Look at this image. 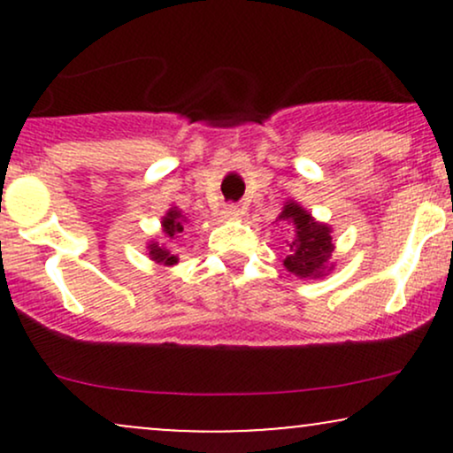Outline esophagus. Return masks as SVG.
I'll return each instance as SVG.
<instances>
[{"label": "esophagus", "instance_id": "obj_1", "mask_svg": "<svg viewBox=\"0 0 453 453\" xmlns=\"http://www.w3.org/2000/svg\"><path fill=\"white\" fill-rule=\"evenodd\" d=\"M241 206H238V204H226V206H223V215H226V217H238V215H241Z\"/></svg>", "mask_w": 453, "mask_h": 453}]
</instances>
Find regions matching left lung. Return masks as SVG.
Returning <instances> with one entry per match:
<instances>
[{
    "mask_svg": "<svg viewBox=\"0 0 453 453\" xmlns=\"http://www.w3.org/2000/svg\"><path fill=\"white\" fill-rule=\"evenodd\" d=\"M279 219L294 223L296 227V241L289 244V256L283 259L285 268L304 279L321 277L334 249L330 227L313 221V217L296 202L285 204Z\"/></svg>",
    "mask_w": 453,
    "mask_h": 453,
    "instance_id": "left-lung-1",
    "label": "left lung"
}]
</instances>
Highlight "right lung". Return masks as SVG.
Masks as SVG:
<instances>
[{"mask_svg":"<svg viewBox=\"0 0 453 453\" xmlns=\"http://www.w3.org/2000/svg\"><path fill=\"white\" fill-rule=\"evenodd\" d=\"M183 215H180V211L173 209L168 212V215L164 217V221H161V226H164V234L168 238H174L176 234L183 232ZM149 256L150 259H155V262L159 264H168V266H173V264H176V257L170 253V249L165 247H159L157 242L149 244Z\"/></svg>","mask_w":453,"mask_h":453,"instance_id":"1","label":"right lung"}]
</instances>
